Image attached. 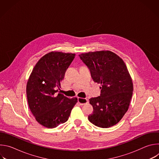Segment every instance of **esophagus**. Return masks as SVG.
<instances>
[{
    "instance_id": "obj_1",
    "label": "esophagus",
    "mask_w": 159,
    "mask_h": 159,
    "mask_svg": "<svg viewBox=\"0 0 159 159\" xmlns=\"http://www.w3.org/2000/svg\"><path fill=\"white\" fill-rule=\"evenodd\" d=\"M78 102L81 104H85V103H87L89 102V100L87 99H84V98H78Z\"/></svg>"
}]
</instances>
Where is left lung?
Instances as JSON below:
<instances>
[{
  "mask_svg": "<svg viewBox=\"0 0 159 159\" xmlns=\"http://www.w3.org/2000/svg\"><path fill=\"white\" fill-rule=\"evenodd\" d=\"M89 67L94 82L101 84V94L89 102L93 112L88 119L101 128L116 125L127 112L133 91L131 77L123 59L109 50L79 55Z\"/></svg>",
  "mask_w": 159,
  "mask_h": 159,
  "instance_id": "obj_1",
  "label": "left lung"
}]
</instances>
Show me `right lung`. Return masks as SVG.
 Listing matches in <instances>:
<instances>
[{
  "instance_id": "add662e5",
  "label": "right lung",
  "mask_w": 159,
  "mask_h": 159,
  "mask_svg": "<svg viewBox=\"0 0 159 159\" xmlns=\"http://www.w3.org/2000/svg\"><path fill=\"white\" fill-rule=\"evenodd\" d=\"M75 54L51 52L36 63L30 75L26 94L28 102L36 120L42 126L53 128L65 123L77 102V98H68L57 94L61 80Z\"/></svg>"
}]
</instances>
